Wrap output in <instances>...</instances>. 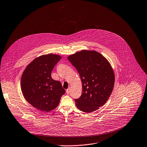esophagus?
I'll return each mask as SVG.
<instances>
[{"instance_id": "esophagus-1", "label": "esophagus", "mask_w": 147, "mask_h": 147, "mask_svg": "<svg viewBox=\"0 0 147 147\" xmlns=\"http://www.w3.org/2000/svg\"><path fill=\"white\" fill-rule=\"evenodd\" d=\"M66 92H67V94H69L70 93V89H69V88L67 89V91H66Z\"/></svg>"}]
</instances>
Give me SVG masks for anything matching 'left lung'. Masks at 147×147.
Listing matches in <instances>:
<instances>
[{
    "label": "left lung",
    "instance_id": "obj_1",
    "mask_svg": "<svg viewBox=\"0 0 147 147\" xmlns=\"http://www.w3.org/2000/svg\"><path fill=\"white\" fill-rule=\"evenodd\" d=\"M68 59L77 69L82 83V95L75 100L76 107L86 113L98 110L107 102L114 87L115 76L111 65L94 50H82Z\"/></svg>",
    "mask_w": 147,
    "mask_h": 147
}]
</instances>
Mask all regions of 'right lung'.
I'll use <instances>...</instances> for the list:
<instances>
[{
  "label": "right lung",
  "mask_w": 147,
  "mask_h": 147,
  "mask_svg": "<svg viewBox=\"0 0 147 147\" xmlns=\"http://www.w3.org/2000/svg\"><path fill=\"white\" fill-rule=\"evenodd\" d=\"M61 59V56L52 53L40 56L28 65L22 75L21 87L24 98L42 111L56 108L65 93L61 83L51 77L52 69Z\"/></svg>",
  "instance_id": "obj_1"
}]
</instances>
